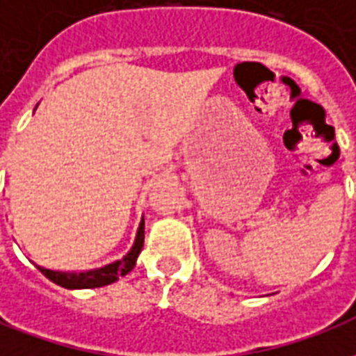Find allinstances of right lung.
Returning <instances> with one entry per match:
<instances>
[{
	"label": "right lung",
	"mask_w": 356,
	"mask_h": 356,
	"mask_svg": "<svg viewBox=\"0 0 356 356\" xmlns=\"http://www.w3.org/2000/svg\"><path fill=\"white\" fill-rule=\"evenodd\" d=\"M145 244V217H140L139 229L135 234V242H133L131 250L118 261H112L108 265L99 268H89V270H57V268H47L43 265L34 263L38 270L43 276H47L51 282L63 286L66 290H86V288H101V286H108V284L116 282L120 276H125L131 273L137 257H139L140 250Z\"/></svg>",
	"instance_id": "1"
}]
</instances>
